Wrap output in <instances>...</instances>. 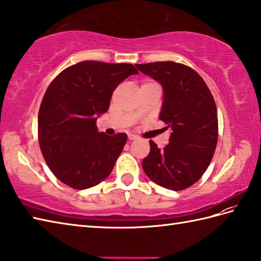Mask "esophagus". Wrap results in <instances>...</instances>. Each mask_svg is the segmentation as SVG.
Here are the masks:
<instances>
[{"label": "esophagus", "mask_w": 261, "mask_h": 261, "mask_svg": "<svg viewBox=\"0 0 261 261\" xmlns=\"http://www.w3.org/2000/svg\"><path fill=\"white\" fill-rule=\"evenodd\" d=\"M128 139H129L130 141H135V140H138L139 138H138L137 136H135V135H129V136H128Z\"/></svg>", "instance_id": "obj_1"}]
</instances>
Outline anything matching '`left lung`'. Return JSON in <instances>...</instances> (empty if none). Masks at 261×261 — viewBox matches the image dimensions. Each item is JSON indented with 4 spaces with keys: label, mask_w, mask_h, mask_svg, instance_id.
Instances as JSON below:
<instances>
[{
    "label": "left lung",
    "mask_w": 261,
    "mask_h": 261,
    "mask_svg": "<svg viewBox=\"0 0 261 261\" xmlns=\"http://www.w3.org/2000/svg\"><path fill=\"white\" fill-rule=\"evenodd\" d=\"M136 65L161 83L165 99L159 118L172 130L163 149L149 141L150 152L142 161L143 171L166 189H187L202 177L216 151L218 114L214 96L203 79L182 63Z\"/></svg>",
    "instance_id": "left-lung-1"
}]
</instances>
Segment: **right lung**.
Here are the masks:
<instances>
[{"label": "right lung", "instance_id": "obj_1", "mask_svg": "<svg viewBox=\"0 0 261 261\" xmlns=\"http://www.w3.org/2000/svg\"><path fill=\"white\" fill-rule=\"evenodd\" d=\"M139 72L130 63L82 61L64 69L46 89L38 118L41 152L56 177L76 190L108 178L126 142L125 133L98 132L113 91Z\"/></svg>", "mask_w": 261, "mask_h": 261}]
</instances>
